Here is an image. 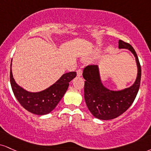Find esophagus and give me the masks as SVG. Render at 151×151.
<instances>
[{
  "label": "esophagus",
  "instance_id": "34e87169",
  "mask_svg": "<svg viewBox=\"0 0 151 151\" xmlns=\"http://www.w3.org/2000/svg\"><path fill=\"white\" fill-rule=\"evenodd\" d=\"M77 77H81V76L82 75V70H81V69H79V70H77Z\"/></svg>",
  "mask_w": 151,
  "mask_h": 151
}]
</instances>
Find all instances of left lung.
Segmentation results:
<instances>
[{"label": "left lung", "instance_id": "obj_1", "mask_svg": "<svg viewBox=\"0 0 151 151\" xmlns=\"http://www.w3.org/2000/svg\"><path fill=\"white\" fill-rule=\"evenodd\" d=\"M119 49L133 53L137 65V76L132 86L122 90H112L103 84L98 65H88L83 71L84 99L89 111L96 118L108 120L119 117L132 105L139 91L141 69L137 53L129 43L119 40Z\"/></svg>", "mask_w": 151, "mask_h": 151}]
</instances>
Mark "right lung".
<instances>
[{
  "instance_id": "obj_1",
  "label": "right lung",
  "mask_w": 151,
  "mask_h": 151,
  "mask_svg": "<svg viewBox=\"0 0 151 151\" xmlns=\"http://www.w3.org/2000/svg\"><path fill=\"white\" fill-rule=\"evenodd\" d=\"M76 76V72H68L63 74L57 81L46 89L30 92L16 83L12 72V61L10 65V84L14 96L27 111L38 115H47L55 108L68 90L69 83Z\"/></svg>"
}]
</instances>
